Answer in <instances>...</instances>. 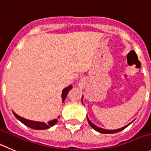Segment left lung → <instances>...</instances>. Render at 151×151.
Returning a JSON list of instances; mask_svg holds the SVG:
<instances>
[{
    "label": "left lung",
    "mask_w": 151,
    "mask_h": 151,
    "mask_svg": "<svg viewBox=\"0 0 151 151\" xmlns=\"http://www.w3.org/2000/svg\"><path fill=\"white\" fill-rule=\"evenodd\" d=\"M83 96L82 97V104H83ZM87 120H88V124H89L90 126L91 127L93 128L94 129H95L96 131H98V132H99V133H104V134H111V133H118V132H120V131L123 130L124 129H125L126 127H127L128 126H129L130 124H132V122H130L129 124H128L127 125H126V126L120 128V129H104V128H101L99 127L96 126L95 124H94L92 123V122H91V121L89 120V118H88V116H87Z\"/></svg>",
    "instance_id": "8db88e82"
}]
</instances>
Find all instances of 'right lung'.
<instances>
[{
  "label": "right lung",
  "mask_w": 151,
  "mask_h": 151,
  "mask_svg": "<svg viewBox=\"0 0 151 151\" xmlns=\"http://www.w3.org/2000/svg\"><path fill=\"white\" fill-rule=\"evenodd\" d=\"M72 88V86L69 85L68 86H67L66 88H65L63 90V92H62V101H63V103H64L66 97H67L68 93L70 90ZM12 113L15 115V118L18 119V121H20L22 123H23L24 124L26 125V126L32 128V129H46L50 128V127H53V125L56 124L58 122L57 119H53V120L50 121L47 123H45V122H36V121H31L28 120V119H26V118H23V117L19 116L18 115H17L14 111H12ZM58 118H60V116H58Z\"/></svg>",
  "instance_id": "add662e5"
}]
</instances>
